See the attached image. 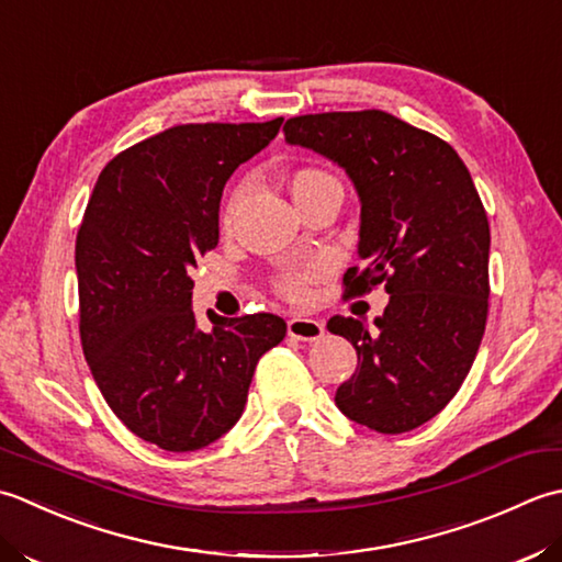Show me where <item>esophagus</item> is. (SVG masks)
<instances>
[{"label":"esophagus","mask_w":562,"mask_h":562,"mask_svg":"<svg viewBox=\"0 0 562 562\" xmlns=\"http://www.w3.org/2000/svg\"><path fill=\"white\" fill-rule=\"evenodd\" d=\"M289 337H293L297 341H317L325 337V325L317 323V319L291 317L289 319Z\"/></svg>","instance_id":"34e87169"}]
</instances>
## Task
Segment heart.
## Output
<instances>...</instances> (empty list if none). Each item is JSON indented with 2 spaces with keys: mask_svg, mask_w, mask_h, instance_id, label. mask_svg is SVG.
<instances>
[{
  "mask_svg": "<svg viewBox=\"0 0 562 562\" xmlns=\"http://www.w3.org/2000/svg\"><path fill=\"white\" fill-rule=\"evenodd\" d=\"M325 181H337V179H331L329 175H325V171H319V169H301V171H295V175H293L291 189H293V193H301L305 189H313L317 184H325ZM237 203H239V191L231 199V203H227L225 225L233 223V215L237 211ZM307 279H311V269H307V271H289L281 279L279 285H281V291L289 295V297H297V295H303V289H305V281Z\"/></svg>",
  "mask_w": 562,
  "mask_h": 562,
  "instance_id": "1",
  "label": "heart"
}]
</instances>
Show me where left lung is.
<instances>
[{
    "instance_id": "1",
    "label": "left lung",
    "mask_w": 562,
    "mask_h": 562,
    "mask_svg": "<svg viewBox=\"0 0 562 562\" xmlns=\"http://www.w3.org/2000/svg\"><path fill=\"white\" fill-rule=\"evenodd\" d=\"M289 145L347 171L361 203L347 295L385 283L373 329L331 317L359 366L335 403L357 425L403 434L449 405L475 361L487 319L490 225L471 171L449 143L385 111H331L283 125Z\"/></svg>"
}]
</instances>
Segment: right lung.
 <instances>
[{
  "label": "right lung",
  "instance_id": "1",
  "mask_svg": "<svg viewBox=\"0 0 562 562\" xmlns=\"http://www.w3.org/2000/svg\"><path fill=\"white\" fill-rule=\"evenodd\" d=\"M267 123L175 125L116 155L79 225V335L101 395L135 437L199 451L243 417L279 315L221 317L201 329L191 269L217 245L225 181L277 137Z\"/></svg>",
  "mask_w": 562,
  "mask_h": 562
}]
</instances>
